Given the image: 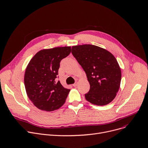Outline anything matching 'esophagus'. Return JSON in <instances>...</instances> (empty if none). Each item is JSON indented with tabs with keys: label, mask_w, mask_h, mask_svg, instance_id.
I'll return each mask as SVG.
<instances>
[{
	"label": "esophagus",
	"mask_w": 148,
	"mask_h": 148,
	"mask_svg": "<svg viewBox=\"0 0 148 148\" xmlns=\"http://www.w3.org/2000/svg\"><path fill=\"white\" fill-rule=\"evenodd\" d=\"M77 82L75 83V84L73 85V86L74 87H76V86H77Z\"/></svg>",
	"instance_id": "1"
}]
</instances>
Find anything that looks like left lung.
Instances as JSON below:
<instances>
[{"label": "left lung", "instance_id": "1", "mask_svg": "<svg viewBox=\"0 0 148 148\" xmlns=\"http://www.w3.org/2000/svg\"><path fill=\"white\" fill-rule=\"evenodd\" d=\"M72 53L82 67L90 84L85 95L90 103L103 106L111 102L120 88L121 71L114 56L99 46H74Z\"/></svg>", "mask_w": 148, "mask_h": 148}]
</instances>
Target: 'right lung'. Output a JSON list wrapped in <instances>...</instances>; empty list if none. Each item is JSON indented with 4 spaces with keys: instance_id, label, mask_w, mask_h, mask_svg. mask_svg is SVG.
<instances>
[{
    "instance_id": "add662e5",
    "label": "right lung",
    "mask_w": 148,
    "mask_h": 148,
    "mask_svg": "<svg viewBox=\"0 0 148 148\" xmlns=\"http://www.w3.org/2000/svg\"><path fill=\"white\" fill-rule=\"evenodd\" d=\"M71 52V46L43 49L30 60L26 69L24 82L29 99L38 109L51 112L65 102L70 89L56 83L60 61Z\"/></svg>"
}]
</instances>
